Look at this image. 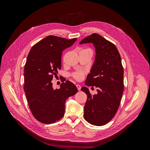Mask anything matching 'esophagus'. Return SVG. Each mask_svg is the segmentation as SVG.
<instances>
[{"instance_id": "1", "label": "esophagus", "mask_w": 150, "mask_h": 150, "mask_svg": "<svg viewBox=\"0 0 150 150\" xmlns=\"http://www.w3.org/2000/svg\"><path fill=\"white\" fill-rule=\"evenodd\" d=\"M76 87H77V88H78V91H79V90H81V86H80V85H76Z\"/></svg>"}]
</instances>
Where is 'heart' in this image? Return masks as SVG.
<instances>
[{
    "mask_svg": "<svg viewBox=\"0 0 150 150\" xmlns=\"http://www.w3.org/2000/svg\"><path fill=\"white\" fill-rule=\"evenodd\" d=\"M84 75H85L84 72H83V71H78V72H76L75 74H73V77L78 81H81L83 78Z\"/></svg>",
    "mask_w": 150,
    "mask_h": 150,
    "instance_id": "obj_1",
    "label": "heart"
}]
</instances>
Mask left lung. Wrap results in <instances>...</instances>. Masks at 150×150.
<instances>
[{"mask_svg":"<svg viewBox=\"0 0 150 150\" xmlns=\"http://www.w3.org/2000/svg\"><path fill=\"white\" fill-rule=\"evenodd\" d=\"M93 43L95 60L85 84L97 88L91 95L88 88L81 90L87 95L83 111L85 119L91 125L103 126L116 115L123 93V68L119 52L112 42L94 33L82 40L79 44Z\"/></svg>","mask_w":150,"mask_h":150,"instance_id":"left-lung-1","label":"left lung"}]
</instances>
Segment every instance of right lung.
<instances>
[{"label": "right lung", "instance_id": "obj_1", "mask_svg": "<svg viewBox=\"0 0 150 150\" xmlns=\"http://www.w3.org/2000/svg\"><path fill=\"white\" fill-rule=\"evenodd\" d=\"M76 40L49 35L29 52L24 71V90L33 115L41 123L50 124L60 119L65 114L67 99L78 92L69 81L62 82L56 90L52 83L53 76L61 69L62 51Z\"/></svg>", "mask_w": 150, "mask_h": 150}]
</instances>
